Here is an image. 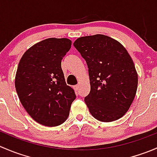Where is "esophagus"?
Listing matches in <instances>:
<instances>
[{
	"mask_svg": "<svg viewBox=\"0 0 157 157\" xmlns=\"http://www.w3.org/2000/svg\"><path fill=\"white\" fill-rule=\"evenodd\" d=\"M74 90H78L79 85H75V86H74Z\"/></svg>",
	"mask_w": 157,
	"mask_h": 157,
	"instance_id": "34e87169",
	"label": "esophagus"
}]
</instances>
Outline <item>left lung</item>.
Wrapping results in <instances>:
<instances>
[{"mask_svg": "<svg viewBox=\"0 0 157 157\" xmlns=\"http://www.w3.org/2000/svg\"><path fill=\"white\" fill-rule=\"evenodd\" d=\"M74 46L87 64L90 92L84 101L91 115L104 122L121 118L137 88V74L127 50L101 34L79 38Z\"/></svg>", "mask_w": 157, "mask_h": 157, "instance_id": "obj_1", "label": "left lung"}]
</instances>
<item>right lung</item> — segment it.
<instances>
[{
  "label": "right lung",
  "instance_id": "1",
  "mask_svg": "<svg viewBox=\"0 0 157 157\" xmlns=\"http://www.w3.org/2000/svg\"><path fill=\"white\" fill-rule=\"evenodd\" d=\"M68 39L49 38L28 49L20 59L15 87L22 105L39 124L64 123L76 94L66 84L61 60L71 49Z\"/></svg>",
  "mask_w": 157,
  "mask_h": 157
}]
</instances>
